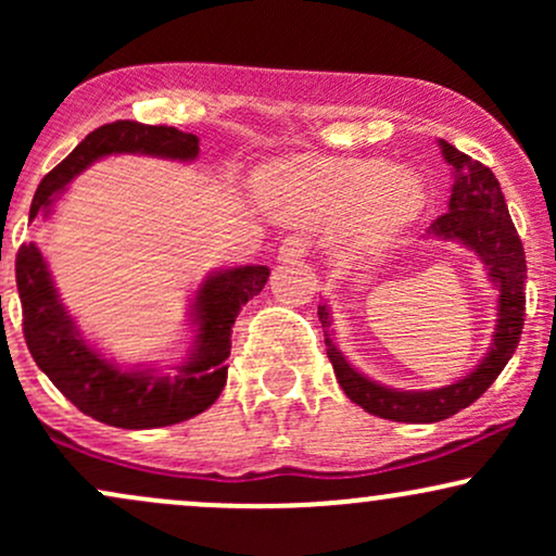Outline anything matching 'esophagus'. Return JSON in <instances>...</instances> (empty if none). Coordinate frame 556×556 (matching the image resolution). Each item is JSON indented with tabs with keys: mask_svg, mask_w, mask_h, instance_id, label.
I'll return each instance as SVG.
<instances>
[{
	"mask_svg": "<svg viewBox=\"0 0 556 556\" xmlns=\"http://www.w3.org/2000/svg\"><path fill=\"white\" fill-rule=\"evenodd\" d=\"M305 256H308V240L305 238H287L277 251L279 261H300Z\"/></svg>",
	"mask_w": 556,
	"mask_h": 556,
	"instance_id": "obj_1",
	"label": "esophagus"
}]
</instances>
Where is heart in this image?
Returning <instances> with one entry per match:
<instances>
[{
	"label": "heart",
	"mask_w": 556,
	"mask_h": 556,
	"mask_svg": "<svg viewBox=\"0 0 556 556\" xmlns=\"http://www.w3.org/2000/svg\"><path fill=\"white\" fill-rule=\"evenodd\" d=\"M269 212L300 225L353 219L366 238H387L424 206V182L384 159H305L277 169L261 188Z\"/></svg>",
	"instance_id": "heart-1"
}]
</instances>
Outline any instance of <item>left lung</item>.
<instances>
[{
    "label": "left lung",
    "mask_w": 556,
    "mask_h": 556,
    "mask_svg": "<svg viewBox=\"0 0 556 556\" xmlns=\"http://www.w3.org/2000/svg\"><path fill=\"white\" fill-rule=\"evenodd\" d=\"M439 149L452 167L455 182H452L450 212L433 219L429 235L460 242L463 248L473 251L486 266L489 279L500 290V300H496L500 318H496L494 340H491L486 358L455 384L424 389V392H397V389L376 384L344 361L340 348L331 342L327 303L318 305V321L327 337L324 340L327 355L344 394L371 416L400 420V424H437L473 405L513 358L522 334V321H526V251H522L518 229L509 219L500 180L489 167L457 151L446 140H439Z\"/></svg>",
    "instance_id": "left-lung-1"
}]
</instances>
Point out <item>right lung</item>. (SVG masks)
<instances>
[{
	"instance_id": "1",
	"label": "right lung",
	"mask_w": 556,
	"mask_h": 556,
	"mask_svg": "<svg viewBox=\"0 0 556 556\" xmlns=\"http://www.w3.org/2000/svg\"><path fill=\"white\" fill-rule=\"evenodd\" d=\"M110 154H146L193 162L198 138L167 125L132 119L96 127L38 185L30 219L49 216L65 185ZM23 303V334L36 366L52 379L80 413L117 429H159L180 424L212 407L227 384V358L240 308L264 290L266 266H235L208 274L198 287L190 318L195 340L172 376L156 368H119L80 337L75 318L62 305L47 261L36 242H23L15 258Z\"/></svg>"
}]
</instances>
